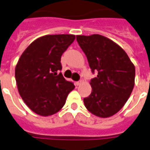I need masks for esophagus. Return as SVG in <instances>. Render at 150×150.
<instances>
[{
  "mask_svg": "<svg viewBox=\"0 0 150 150\" xmlns=\"http://www.w3.org/2000/svg\"><path fill=\"white\" fill-rule=\"evenodd\" d=\"M82 81H81V80H80V81H78V82H75V85H76V86H79L80 84H81V83H82Z\"/></svg>",
  "mask_w": 150,
  "mask_h": 150,
  "instance_id": "obj_1",
  "label": "esophagus"
}]
</instances>
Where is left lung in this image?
<instances>
[{
	"mask_svg": "<svg viewBox=\"0 0 150 150\" xmlns=\"http://www.w3.org/2000/svg\"><path fill=\"white\" fill-rule=\"evenodd\" d=\"M76 40L92 71L98 72L89 82L92 93L83 100L85 106L100 117L113 116L124 107L132 92L135 65L118 44L105 36H76Z\"/></svg>",
	"mask_w": 150,
	"mask_h": 150,
	"instance_id": "8db88e82",
	"label": "left lung"
}]
</instances>
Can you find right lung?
Instances as JSON below:
<instances>
[{
	"label": "right lung",
	"mask_w": 150,
	"mask_h": 150,
	"mask_svg": "<svg viewBox=\"0 0 150 150\" xmlns=\"http://www.w3.org/2000/svg\"><path fill=\"white\" fill-rule=\"evenodd\" d=\"M71 34L46 35L25 50L15 67L18 93L31 110L40 116L56 114L75 89L59 71L61 55L75 40Z\"/></svg>",
	"instance_id": "obj_1"
}]
</instances>
